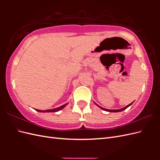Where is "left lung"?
<instances>
[{"label":"left lung","instance_id":"1","mask_svg":"<svg viewBox=\"0 0 160 160\" xmlns=\"http://www.w3.org/2000/svg\"><path fill=\"white\" fill-rule=\"evenodd\" d=\"M132 103H133V102H132V103H131V104H129L128 105H127V106L124 107V108H120V109H114V110H113H113H112V109H111H111H107V108H103V107H100L99 105H98V104H96V103H95V104H96L98 107H100V108H101V109H102V110H104V111H108V112H120V111H122L125 110L126 108H127L128 107H130Z\"/></svg>","mask_w":160,"mask_h":160}]
</instances>
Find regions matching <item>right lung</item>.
Returning a JSON list of instances; mask_svg holds the SVG:
<instances>
[{
    "mask_svg": "<svg viewBox=\"0 0 160 160\" xmlns=\"http://www.w3.org/2000/svg\"><path fill=\"white\" fill-rule=\"evenodd\" d=\"M68 104V103H67V104H64V105H62V106H61V107H57V108H52V109H48V110H44V111H42V110H38V109H36V111H38V112H40V113H47V112H57V111H59L60 110H62V108H64V107H65Z\"/></svg>",
    "mask_w": 160,
    "mask_h": 160,
    "instance_id": "add662e5",
    "label": "right lung"
}]
</instances>
